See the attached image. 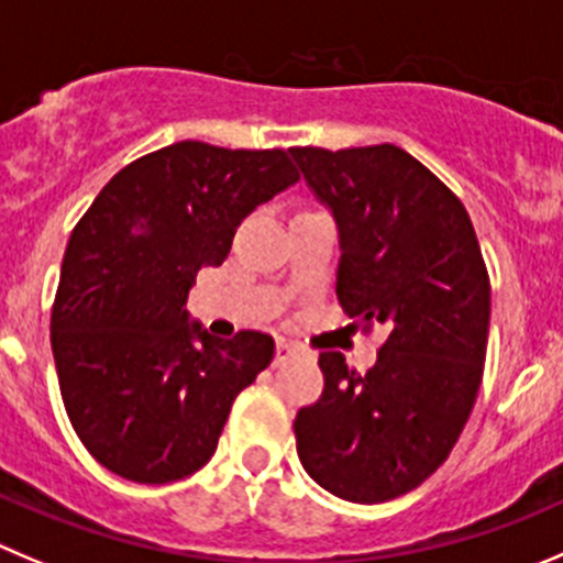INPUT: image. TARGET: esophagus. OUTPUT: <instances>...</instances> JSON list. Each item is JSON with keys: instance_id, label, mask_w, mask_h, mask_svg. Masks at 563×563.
I'll return each mask as SVG.
<instances>
[{"instance_id": "34e87169", "label": "esophagus", "mask_w": 563, "mask_h": 563, "mask_svg": "<svg viewBox=\"0 0 563 563\" xmlns=\"http://www.w3.org/2000/svg\"><path fill=\"white\" fill-rule=\"evenodd\" d=\"M298 353V347L292 345L290 340H285V336H278L276 340V356H273V362H276V365H285L287 358H292Z\"/></svg>"}]
</instances>
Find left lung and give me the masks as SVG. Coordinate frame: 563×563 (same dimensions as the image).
Returning <instances> with one entry per match:
<instances>
[{"label": "left lung", "instance_id": "1", "mask_svg": "<svg viewBox=\"0 0 563 563\" xmlns=\"http://www.w3.org/2000/svg\"><path fill=\"white\" fill-rule=\"evenodd\" d=\"M290 154L334 216L342 309L384 331L365 376L342 353H320L323 395L292 422L298 459L342 500H395L451 456L478 398L489 273L456 192L404 148Z\"/></svg>", "mask_w": 563, "mask_h": 563}]
</instances>
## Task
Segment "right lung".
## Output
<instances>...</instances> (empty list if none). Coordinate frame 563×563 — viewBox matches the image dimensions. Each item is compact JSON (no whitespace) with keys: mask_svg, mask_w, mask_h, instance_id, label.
<instances>
[{"mask_svg":"<svg viewBox=\"0 0 563 563\" xmlns=\"http://www.w3.org/2000/svg\"><path fill=\"white\" fill-rule=\"evenodd\" d=\"M298 181L282 148L181 141L118 170L66 245L52 353L74 431L135 484L205 467L273 336H212L187 320L196 273L229 256L249 212Z\"/></svg>","mask_w":563,"mask_h":563,"instance_id":"1","label":"right lung"}]
</instances>
